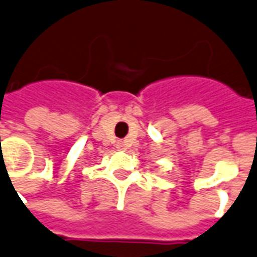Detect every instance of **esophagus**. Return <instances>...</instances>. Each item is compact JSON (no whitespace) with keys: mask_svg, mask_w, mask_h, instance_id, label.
Here are the masks:
<instances>
[{"mask_svg":"<svg viewBox=\"0 0 257 257\" xmlns=\"http://www.w3.org/2000/svg\"><path fill=\"white\" fill-rule=\"evenodd\" d=\"M117 146H118L119 150H125V143H123V142H118V144H117Z\"/></svg>","mask_w":257,"mask_h":257,"instance_id":"1","label":"esophagus"}]
</instances>
